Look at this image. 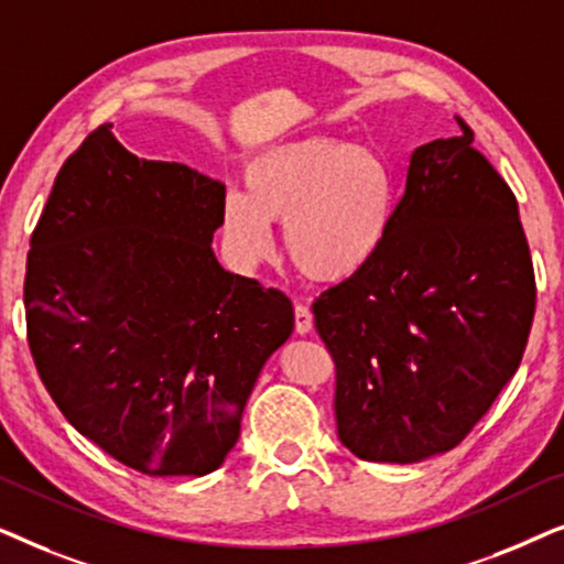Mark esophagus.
Here are the masks:
<instances>
[{"label":"esophagus","instance_id":"1","mask_svg":"<svg viewBox=\"0 0 564 564\" xmlns=\"http://www.w3.org/2000/svg\"><path fill=\"white\" fill-rule=\"evenodd\" d=\"M311 328H313L311 307L303 305V303H297L295 305V330H297L300 336H305V334H311Z\"/></svg>","mask_w":564,"mask_h":564}]
</instances>
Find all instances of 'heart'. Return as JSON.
<instances>
[{"instance_id":"obj_1","label":"heart","mask_w":564,"mask_h":564,"mask_svg":"<svg viewBox=\"0 0 564 564\" xmlns=\"http://www.w3.org/2000/svg\"><path fill=\"white\" fill-rule=\"evenodd\" d=\"M398 213V180L380 151L305 135L269 145L243 169V195L223 199L220 230L238 264L272 249L269 223H282L284 251L315 282H346L372 264Z\"/></svg>"}]
</instances>
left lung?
<instances>
[{
    "instance_id": "left-lung-1",
    "label": "left lung",
    "mask_w": 564,
    "mask_h": 564,
    "mask_svg": "<svg viewBox=\"0 0 564 564\" xmlns=\"http://www.w3.org/2000/svg\"><path fill=\"white\" fill-rule=\"evenodd\" d=\"M419 145L372 264L315 297L336 426L367 462L449 452L516 375L536 305L516 195L475 133Z\"/></svg>"
}]
</instances>
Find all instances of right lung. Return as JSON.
Instances as JSON below:
<instances>
[{"instance_id":"obj_1","label":"right lung","mask_w":564,"mask_h":564,"mask_svg":"<svg viewBox=\"0 0 564 564\" xmlns=\"http://www.w3.org/2000/svg\"><path fill=\"white\" fill-rule=\"evenodd\" d=\"M226 184L122 149L99 126L64 161L30 236L28 344L66 421L151 477H199L241 434L288 341L284 292L213 253Z\"/></svg>"}]
</instances>
